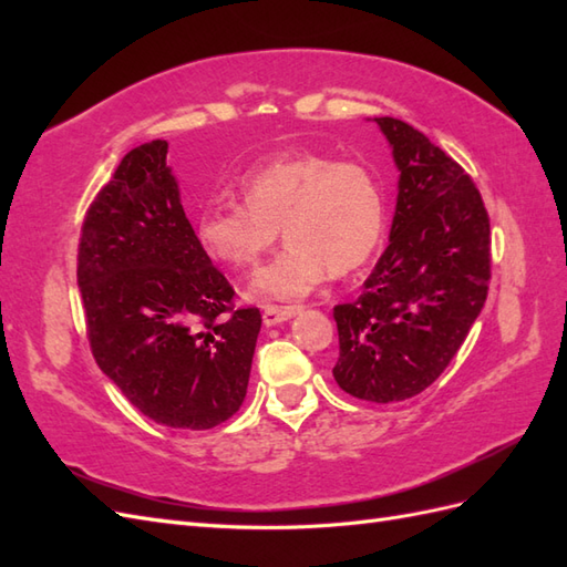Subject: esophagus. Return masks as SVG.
<instances>
[{"instance_id": "1", "label": "esophagus", "mask_w": 567, "mask_h": 567, "mask_svg": "<svg viewBox=\"0 0 567 567\" xmlns=\"http://www.w3.org/2000/svg\"><path fill=\"white\" fill-rule=\"evenodd\" d=\"M298 315V307H277V305H267L262 312V321L265 326H277L281 321L293 319Z\"/></svg>"}]
</instances>
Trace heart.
<instances>
[{"label": "heart", "instance_id": "heart-1", "mask_svg": "<svg viewBox=\"0 0 567 567\" xmlns=\"http://www.w3.org/2000/svg\"><path fill=\"white\" fill-rule=\"evenodd\" d=\"M244 205H210L196 217L203 252L250 269L277 241L286 248L255 274L257 300H298L329 277L362 267L385 229V198L364 163L290 151L257 163L238 182Z\"/></svg>", "mask_w": 567, "mask_h": 567}]
</instances>
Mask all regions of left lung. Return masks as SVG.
<instances>
[{
	"label": "left lung",
	"mask_w": 567,
	"mask_h": 567,
	"mask_svg": "<svg viewBox=\"0 0 567 567\" xmlns=\"http://www.w3.org/2000/svg\"><path fill=\"white\" fill-rule=\"evenodd\" d=\"M400 169L390 244L362 296L333 307L336 383L402 402L450 367L489 288V217L463 167L398 117H373Z\"/></svg>",
	"instance_id": "1"
}]
</instances>
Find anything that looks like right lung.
<instances>
[{"label":"right lung","instance_id":"right-lung-1","mask_svg":"<svg viewBox=\"0 0 567 567\" xmlns=\"http://www.w3.org/2000/svg\"><path fill=\"white\" fill-rule=\"evenodd\" d=\"M78 286L99 369L144 416L208 431L244 404L262 317L234 310V288L198 246L167 142L132 148L96 194Z\"/></svg>","mask_w":567,"mask_h":567}]
</instances>
